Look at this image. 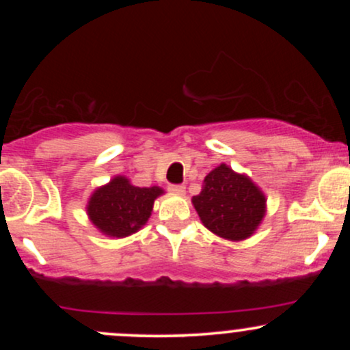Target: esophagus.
I'll return each mask as SVG.
<instances>
[{
    "mask_svg": "<svg viewBox=\"0 0 350 350\" xmlns=\"http://www.w3.org/2000/svg\"><path fill=\"white\" fill-rule=\"evenodd\" d=\"M167 189H170L172 194H178V196H184V194H186V187L180 186V184H171V186L167 187Z\"/></svg>",
    "mask_w": 350,
    "mask_h": 350,
    "instance_id": "34e87169",
    "label": "esophagus"
}]
</instances>
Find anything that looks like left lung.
I'll return each mask as SVG.
<instances>
[{"instance_id":"left-lung-1","label":"left lung","mask_w":350,"mask_h":350,"mask_svg":"<svg viewBox=\"0 0 350 350\" xmlns=\"http://www.w3.org/2000/svg\"><path fill=\"white\" fill-rule=\"evenodd\" d=\"M192 204L212 234L234 242L255 234L267 212V199L260 187L227 164L208 172Z\"/></svg>"}]
</instances>
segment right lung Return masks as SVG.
Instances as JSON below:
<instances>
[{"label":"right lung","mask_w":350,"mask_h":350,"mask_svg":"<svg viewBox=\"0 0 350 350\" xmlns=\"http://www.w3.org/2000/svg\"><path fill=\"white\" fill-rule=\"evenodd\" d=\"M161 194L164 191L158 186L136 187L124 176H115L90 196L88 219L103 235L123 239L148 222L154 199Z\"/></svg>","instance_id":"1"}]
</instances>
